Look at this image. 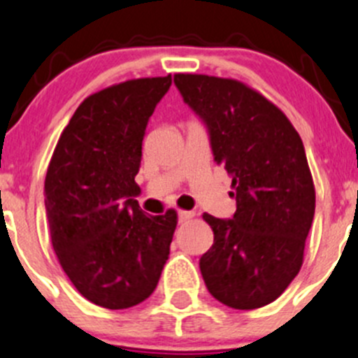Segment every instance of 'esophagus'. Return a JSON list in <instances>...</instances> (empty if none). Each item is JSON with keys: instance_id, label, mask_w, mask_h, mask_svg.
<instances>
[{"instance_id": "34e87169", "label": "esophagus", "mask_w": 358, "mask_h": 358, "mask_svg": "<svg viewBox=\"0 0 358 358\" xmlns=\"http://www.w3.org/2000/svg\"><path fill=\"white\" fill-rule=\"evenodd\" d=\"M192 217H194V212H189V210H180L178 212L180 222H187V220H190Z\"/></svg>"}]
</instances>
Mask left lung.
<instances>
[{
    "mask_svg": "<svg viewBox=\"0 0 358 358\" xmlns=\"http://www.w3.org/2000/svg\"><path fill=\"white\" fill-rule=\"evenodd\" d=\"M175 85L208 129L217 164L231 176L236 212L203 219L213 245L199 259L213 299L258 309L289 286L315 219V183L299 132L262 93L235 79L175 73Z\"/></svg>",
    "mask_w": 358,
    "mask_h": 358,
    "instance_id": "1",
    "label": "left lung"
}]
</instances>
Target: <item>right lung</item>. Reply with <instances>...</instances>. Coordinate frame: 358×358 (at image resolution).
Segmentation results:
<instances>
[{
  "label": "right lung",
  "mask_w": 358,
  "mask_h": 358,
  "mask_svg": "<svg viewBox=\"0 0 358 358\" xmlns=\"http://www.w3.org/2000/svg\"><path fill=\"white\" fill-rule=\"evenodd\" d=\"M171 76L120 83L83 100L59 136L43 196L59 265L90 302L127 309L157 288L175 210L146 215L136 196L143 138Z\"/></svg>",
  "instance_id": "add662e5"
}]
</instances>
